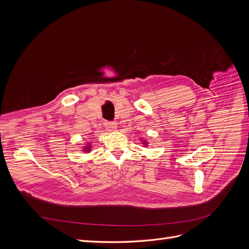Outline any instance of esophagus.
<instances>
[{
  "mask_svg": "<svg viewBox=\"0 0 249 249\" xmlns=\"http://www.w3.org/2000/svg\"><path fill=\"white\" fill-rule=\"evenodd\" d=\"M105 127H106L107 131L113 132V131L116 130L117 125H116L115 123H113V122H106V123H105Z\"/></svg>",
  "mask_w": 249,
  "mask_h": 249,
  "instance_id": "34e87169",
  "label": "esophagus"
}]
</instances>
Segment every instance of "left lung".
Segmentation results:
<instances>
[{"instance_id":"8db88e82","label":"left lung","mask_w":249,"mask_h":249,"mask_svg":"<svg viewBox=\"0 0 249 249\" xmlns=\"http://www.w3.org/2000/svg\"><path fill=\"white\" fill-rule=\"evenodd\" d=\"M142 144L144 145V146H147V145H148V142L145 141V140H143V141H142Z\"/></svg>"}]
</instances>
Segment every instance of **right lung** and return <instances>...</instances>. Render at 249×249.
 I'll use <instances>...</instances> for the list:
<instances>
[{
  "label": "right lung",
  "instance_id": "1",
  "mask_svg": "<svg viewBox=\"0 0 249 249\" xmlns=\"http://www.w3.org/2000/svg\"><path fill=\"white\" fill-rule=\"evenodd\" d=\"M83 150H84L85 153L91 152V144H90V143H87V145H85V146H84V148H83Z\"/></svg>",
  "mask_w": 249,
  "mask_h": 249
}]
</instances>
